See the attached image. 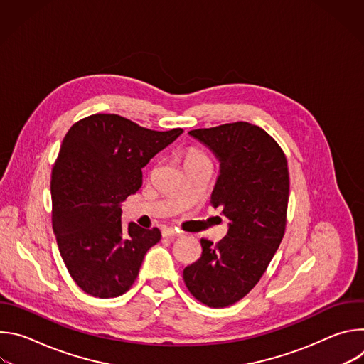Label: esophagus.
I'll use <instances>...</instances> for the list:
<instances>
[{
    "label": "esophagus",
    "mask_w": 364,
    "mask_h": 364,
    "mask_svg": "<svg viewBox=\"0 0 364 364\" xmlns=\"http://www.w3.org/2000/svg\"><path fill=\"white\" fill-rule=\"evenodd\" d=\"M177 236H180V233H178L177 230H174L173 228H166V229L163 230V237L174 239V237H177Z\"/></svg>",
    "instance_id": "obj_1"
}]
</instances>
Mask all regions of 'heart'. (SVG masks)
<instances>
[{
  "label": "heart",
  "instance_id": "1",
  "mask_svg": "<svg viewBox=\"0 0 364 364\" xmlns=\"http://www.w3.org/2000/svg\"><path fill=\"white\" fill-rule=\"evenodd\" d=\"M205 160H207L205 155L198 148H196V146H190L184 152V166L200 163V161H205Z\"/></svg>",
  "mask_w": 364,
  "mask_h": 364
}]
</instances>
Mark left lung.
<instances>
[{
    "instance_id": "8db88e82",
    "label": "left lung",
    "mask_w": 364,
    "mask_h": 364,
    "mask_svg": "<svg viewBox=\"0 0 364 364\" xmlns=\"http://www.w3.org/2000/svg\"><path fill=\"white\" fill-rule=\"evenodd\" d=\"M220 163L212 205L230 220L218 243L201 239V256L183 278L190 294L213 308L229 306L259 282L285 233L289 173L282 148L249 122L188 132Z\"/></svg>"
}]
</instances>
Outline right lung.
<instances>
[{
	"instance_id": "1",
	"label": "right lung",
	"mask_w": 364,
	"mask_h": 364,
	"mask_svg": "<svg viewBox=\"0 0 364 364\" xmlns=\"http://www.w3.org/2000/svg\"><path fill=\"white\" fill-rule=\"evenodd\" d=\"M181 128L152 131L115 114L86 117L68 131L51 171V223L73 281L96 298H115L135 282L157 228L121 222V203L142 186V168Z\"/></svg>"
}]
</instances>
